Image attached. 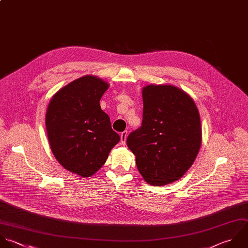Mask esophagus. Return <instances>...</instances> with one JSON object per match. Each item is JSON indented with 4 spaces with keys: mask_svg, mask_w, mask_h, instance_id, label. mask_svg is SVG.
Segmentation results:
<instances>
[{
    "mask_svg": "<svg viewBox=\"0 0 248 248\" xmlns=\"http://www.w3.org/2000/svg\"><path fill=\"white\" fill-rule=\"evenodd\" d=\"M126 138H127V131L122 132V134H121V143H122V145H125Z\"/></svg>",
    "mask_w": 248,
    "mask_h": 248,
    "instance_id": "34e87169",
    "label": "esophagus"
}]
</instances>
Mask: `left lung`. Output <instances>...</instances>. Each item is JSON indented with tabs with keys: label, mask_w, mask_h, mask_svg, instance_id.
<instances>
[{
	"label": "left lung",
	"mask_w": 248,
	"mask_h": 248,
	"mask_svg": "<svg viewBox=\"0 0 248 248\" xmlns=\"http://www.w3.org/2000/svg\"><path fill=\"white\" fill-rule=\"evenodd\" d=\"M142 95V125L128 135L126 144L149 185H169L186 173L199 153V111L186 92L172 85H148Z\"/></svg>",
	"instance_id": "left-lung-1"
}]
</instances>
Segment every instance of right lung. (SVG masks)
<instances>
[{"label":"right lung","mask_w":248,"mask_h":248,"mask_svg":"<svg viewBox=\"0 0 248 248\" xmlns=\"http://www.w3.org/2000/svg\"><path fill=\"white\" fill-rule=\"evenodd\" d=\"M108 87L102 79L86 75L59 90L47 107L45 124L54 156L64 169L84 178L95 174L120 142L99 104Z\"/></svg>","instance_id":"right-lung-1"}]
</instances>
